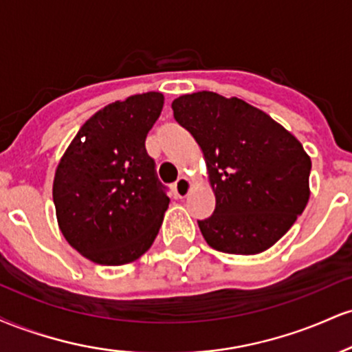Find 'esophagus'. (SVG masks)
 Here are the masks:
<instances>
[{"label": "esophagus", "instance_id": "esophagus-1", "mask_svg": "<svg viewBox=\"0 0 352 352\" xmlns=\"http://www.w3.org/2000/svg\"><path fill=\"white\" fill-rule=\"evenodd\" d=\"M188 190H190V182L187 177H180V179L173 184V192H175V195L179 197V199H184V197L188 193Z\"/></svg>", "mask_w": 352, "mask_h": 352}]
</instances>
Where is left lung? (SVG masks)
Listing matches in <instances>:
<instances>
[{
  "label": "left lung",
  "instance_id": "8db88e82",
  "mask_svg": "<svg viewBox=\"0 0 352 352\" xmlns=\"http://www.w3.org/2000/svg\"><path fill=\"white\" fill-rule=\"evenodd\" d=\"M173 117L204 152L215 192L199 227L212 248L232 254L268 250L309 200L311 159L296 137L245 100L215 92L185 94Z\"/></svg>",
  "mask_w": 352,
  "mask_h": 352
}]
</instances>
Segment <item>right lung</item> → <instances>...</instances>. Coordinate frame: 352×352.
I'll return each instance as SVG.
<instances>
[{
    "instance_id": "add662e5",
    "label": "right lung",
    "mask_w": 352,
    "mask_h": 352,
    "mask_svg": "<svg viewBox=\"0 0 352 352\" xmlns=\"http://www.w3.org/2000/svg\"><path fill=\"white\" fill-rule=\"evenodd\" d=\"M164 107L145 92L100 109L56 168L52 199L64 238L99 265H125L151 248L170 199L145 137Z\"/></svg>"
}]
</instances>
